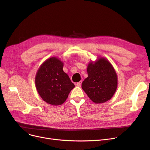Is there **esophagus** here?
<instances>
[{"mask_svg": "<svg viewBox=\"0 0 150 150\" xmlns=\"http://www.w3.org/2000/svg\"><path fill=\"white\" fill-rule=\"evenodd\" d=\"M81 83H82V81H79V82H78V83H76V86H78V87H80V86L81 85Z\"/></svg>", "mask_w": 150, "mask_h": 150, "instance_id": "34e87169", "label": "esophagus"}]
</instances>
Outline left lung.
Masks as SVG:
<instances>
[{"instance_id": "obj_1", "label": "left lung", "mask_w": 150, "mask_h": 150, "mask_svg": "<svg viewBox=\"0 0 150 150\" xmlns=\"http://www.w3.org/2000/svg\"><path fill=\"white\" fill-rule=\"evenodd\" d=\"M88 76L81 88L89 98L96 104L103 103L111 99L116 92L118 77L112 64L106 58L98 57L90 61L87 67Z\"/></svg>"}]
</instances>
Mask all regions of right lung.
Listing matches in <instances>:
<instances>
[{"label": "right lung", "instance_id": "obj_1", "mask_svg": "<svg viewBox=\"0 0 150 150\" xmlns=\"http://www.w3.org/2000/svg\"><path fill=\"white\" fill-rule=\"evenodd\" d=\"M64 62L53 57L39 67L35 76V86L39 95L47 103L58 106L64 103L75 85L63 71Z\"/></svg>", "mask_w": 150, "mask_h": 150}]
</instances>
